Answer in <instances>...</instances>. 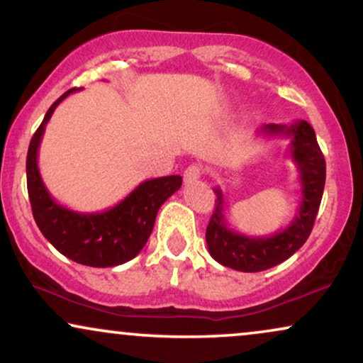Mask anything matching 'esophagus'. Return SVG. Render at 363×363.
I'll use <instances>...</instances> for the list:
<instances>
[{
	"label": "esophagus",
	"instance_id": "34e87169",
	"mask_svg": "<svg viewBox=\"0 0 363 363\" xmlns=\"http://www.w3.org/2000/svg\"><path fill=\"white\" fill-rule=\"evenodd\" d=\"M201 175H203L201 165H190L185 172H183V180H185L186 185H191V183H195Z\"/></svg>",
	"mask_w": 363,
	"mask_h": 363
}]
</instances>
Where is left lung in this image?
<instances>
[{
  "label": "left lung",
  "mask_w": 363,
  "mask_h": 363,
  "mask_svg": "<svg viewBox=\"0 0 363 363\" xmlns=\"http://www.w3.org/2000/svg\"><path fill=\"white\" fill-rule=\"evenodd\" d=\"M259 133L291 138L289 153L299 170L302 198L297 215L286 230L277 231L272 236L255 238L228 228L225 198L218 186L213 190L216 193V200L206 228L208 251L220 264L242 272H259L274 267L304 245L314 226L325 185V160L309 122L297 121L291 125L267 123Z\"/></svg>",
  "instance_id": "left-lung-1"
}]
</instances>
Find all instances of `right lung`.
Returning <instances> with one entry per match:
<instances>
[{
    "label": "right lung",
    "instance_id": "obj_1",
    "mask_svg": "<svg viewBox=\"0 0 363 363\" xmlns=\"http://www.w3.org/2000/svg\"><path fill=\"white\" fill-rule=\"evenodd\" d=\"M49 107L28 148V193L34 221L44 238L69 259L84 266L112 267L135 257L150 238L160 206L182 186L180 175L145 180L118 205L101 213H79L54 201L38 168V152L44 130L56 107L69 94Z\"/></svg>",
    "mask_w": 363,
    "mask_h": 363
}]
</instances>
